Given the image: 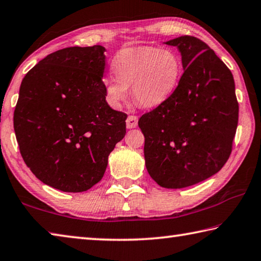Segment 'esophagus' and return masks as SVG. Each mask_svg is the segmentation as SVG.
I'll return each mask as SVG.
<instances>
[{
    "label": "esophagus",
    "mask_w": 261,
    "mask_h": 261,
    "mask_svg": "<svg viewBox=\"0 0 261 261\" xmlns=\"http://www.w3.org/2000/svg\"><path fill=\"white\" fill-rule=\"evenodd\" d=\"M138 121H139V118L134 116V114H132V116H128L127 120H126L127 128H129V129H132V128H135L136 126H138Z\"/></svg>",
    "instance_id": "1"
}]
</instances>
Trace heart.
Segmentation results:
<instances>
[{
  "label": "heart",
  "instance_id": "1",
  "mask_svg": "<svg viewBox=\"0 0 261 261\" xmlns=\"http://www.w3.org/2000/svg\"><path fill=\"white\" fill-rule=\"evenodd\" d=\"M111 76L104 81L105 96L118 107L130 87L132 97L144 108L162 104L173 94L182 75L177 55L168 49L153 47L127 48L117 55Z\"/></svg>",
  "mask_w": 261,
  "mask_h": 261
}]
</instances>
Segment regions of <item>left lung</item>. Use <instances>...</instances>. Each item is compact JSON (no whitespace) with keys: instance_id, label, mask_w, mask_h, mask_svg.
Segmentation results:
<instances>
[{"instance_id":"left-lung-1","label":"left lung","mask_w":261,"mask_h":261,"mask_svg":"<svg viewBox=\"0 0 261 261\" xmlns=\"http://www.w3.org/2000/svg\"><path fill=\"white\" fill-rule=\"evenodd\" d=\"M177 47L185 71L173 94L139 119L145 166L164 188L180 189L206 180L229 158L239 102L229 68L195 36L166 42Z\"/></svg>"}]
</instances>
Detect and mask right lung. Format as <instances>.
I'll return each mask as SVG.
<instances>
[{"mask_svg": "<svg viewBox=\"0 0 261 261\" xmlns=\"http://www.w3.org/2000/svg\"><path fill=\"white\" fill-rule=\"evenodd\" d=\"M104 53L102 45L57 50L20 85L13 128L21 157L40 181L65 193L102 180L126 134L127 114L105 100Z\"/></svg>", "mask_w": 261, "mask_h": 261, "instance_id": "1", "label": "right lung"}]
</instances>
